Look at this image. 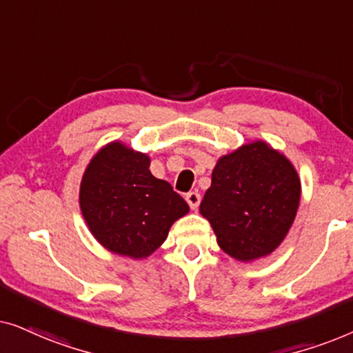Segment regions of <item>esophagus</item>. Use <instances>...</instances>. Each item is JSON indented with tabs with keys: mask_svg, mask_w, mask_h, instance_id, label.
Wrapping results in <instances>:
<instances>
[{
	"mask_svg": "<svg viewBox=\"0 0 353 353\" xmlns=\"http://www.w3.org/2000/svg\"><path fill=\"white\" fill-rule=\"evenodd\" d=\"M186 202H188V204H190V207H191L192 210H196L197 207H199V204H201V194L197 191L188 192V194H186Z\"/></svg>",
	"mask_w": 353,
	"mask_h": 353,
	"instance_id": "obj_1",
	"label": "esophagus"
}]
</instances>
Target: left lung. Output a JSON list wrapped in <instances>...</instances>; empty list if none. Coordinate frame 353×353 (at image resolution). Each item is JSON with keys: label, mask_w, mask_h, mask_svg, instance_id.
<instances>
[{"label": "left lung", "mask_w": 353, "mask_h": 353, "mask_svg": "<svg viewBox=\"0 0 353 353\" xmlns=\"http://www.w3.org/2000/svg\"><path fill=\"white\" fill-rule=\"evenodd\" d=\"M301 178L292 162L268 143L243 144L216 161L199 212L216 243L239 262L279 248L297 215Z\"/></svg>", "instance_id": "obj_1"}]
</instances>
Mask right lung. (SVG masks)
<instances>
[{
  "label": "right lung",
  "mask_w": 353,
  "mask_h": 353,
  "mask_svg": "<svg viewBox=\"0 0 353 353\" xmlns=\"http://www.w3.org/2000/svg\"><path fill=\"white\" fill-rule=\"evenodd\" d=\"M148 154L122 141L105 144L85 168L80 210L98 243L112 254L146 259L167 239L178 219L190 212L170 183L149 170Z\"/></svg>",
  "instance_id": "right-lung-1"
}]
</instances>
